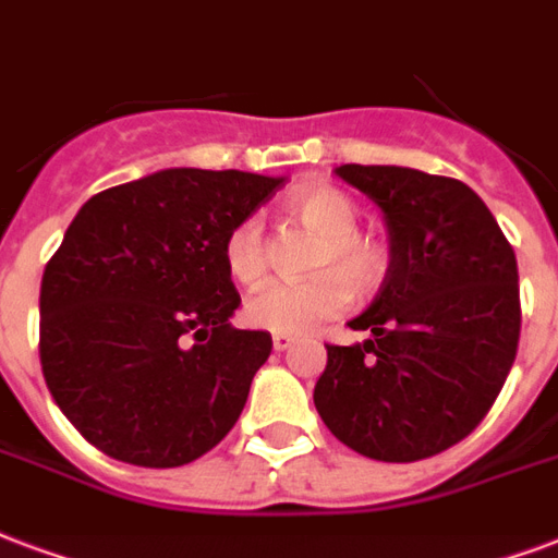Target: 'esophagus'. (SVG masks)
Segmentation results:
<instances>
[{
	"instance_id": "34e87169",
	"label": "esophagus",
	"mask_w": 558,
	"mask_h": 558,
	"mask_svg": "<svg viewBox=\"0 0 558 558\" xmlns=\"http://www.w3.org/2000/svg\"><path fill=\"white\" fill-rule=\"evenodd\" d=\"M292 342H295V336H292V333H275V336H271V345H275V351H287Z\"/></svg>"
}]
</instances>
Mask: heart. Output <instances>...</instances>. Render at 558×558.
<instances>
[{
	"instance_id": "1",
	"label": "heart",
	"mask_w": 558,
	"mask_h": 558,
	"mask_svg": "<svg viewBox=\"0 0 558 558\" xmlns=\"http://www.w3.org/2000/svg\"><path fill=\"white\" fill-rule=\"evenodd\" d=\"M287 213L322 236L316 248V269L310 280L283 283L271 280L254 289L245 301L248 325L271 333H304L348 307L351 287L374 289L386 271V251L380 242L356 231L360 210L351 195L327 184L301 186L287 198ZM225 266L236 283H257L266 271V242L257 219H242L225 240ZM345 274L344 279L341 275Z\"/></svg>"
}]
</instances>
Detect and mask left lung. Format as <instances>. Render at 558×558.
<instances>
[{
	"instance_id": "obj_1",
	"label": "left lung",
	"mask_w": 558,
	"mask_h": 558,
	"mask_svg": "<svg viewBox=\"0 0 558 558\" xmlns=\"http://www.w3.org/2000/svg\"><path fill=\"white\" fill-rule=\"evenodd\" d=\"M333 172L383 213L389 269L348 322L372 339L327 345L313 401L327 430L363 457H436L486 418L515 363V251L457 178L360 163Z\"/></svg>"
}]
</instances>
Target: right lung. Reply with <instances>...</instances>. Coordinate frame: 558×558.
Wrapping results in <instances>:
<instances>
[{"label": "right lung", "mask_w": 558, "mask_h": 558, "mask_svg": "<svg viewBox=\"0 0 558 558\" xmlns=\"http://www.w3.org/2000/svg\"><path fill=\"white\" fill-rule=\"evenodd\" d=\"M283 181L160 169L75 213L43 271L40 365L101 453L178 468L231 433L271 336L231 325L225 240Z\"/></svg>", "instance_id": "1"}]
</instances>
